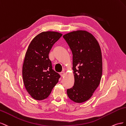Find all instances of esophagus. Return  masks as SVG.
Returning a JSON list of instances; mask_svg holds the SVG:
<instances>
[{
    "label": "esophagus",
    "mask_w": 126,
    "mask_h": 126,
    "mask_svg": "<svg viewBox=\"0 0 126 126\" xmlns=\"http://www.w3.org/2000/svg\"><path fill=\"white\" fill-rule=\"evenodd\" d=\"M60 74L61 75V76L63 77L64 76V75H65V72H61L60 73Z\"/></svg>",
    "instance_id": "34e87169"
}]
</instances>
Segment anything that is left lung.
Segmentation results:
<instances>
[{"label":"left lung","instance_id":"left-lung-1","mask_svg":"<svg viewBox=\"0 0 126 126\" xmlns=\"http://www.w3.org/2000/svg\"><path fill=\"white\" fill-rule=\"evenodd\" d=\"M73 54L74 84L67 90L69 98L82 103L91 98L99 86L102 73L101 51L98 41L85 31L63 36Z\"/></svg>","mask_w":126,"mask_h":126}]
</instances>
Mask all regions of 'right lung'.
<instances>
[{
    "label": "right lung",
    "mask_w": 126,
    "mask_h": 126,
    "mask_svg": "<svg viewBox=\"0 0 126 126\" xmlns=\"http://www.w3.org/2000/svg\"><path fill=\"white\" fill-rule=\"evenodd\" d=\"M62 36L55 32H42L28 46L23 65V79L26 90L35 100L47 98L61 78L53 70L48 54Z\"/></svg>",
    "instance_id": "1"
}]
</instances>
